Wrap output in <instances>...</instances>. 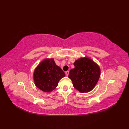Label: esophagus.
I'll return each mask as SVG.
<instances>
[{
  "instance_id": "esophagus-1",
  "label": "esophagus",
  "mask_w": 129,
  "mask_h": 129,
  "mask_svg": "<svg viewBox=\"0 0 129 129\" xmlns=\"http://www.w3.org/2000/svg\"><path fill=\"white\" fill-rule=\"evenodd\" d=\"M69 71H66V72H65V74H66V75H67V76H68V75H69Z\"/></svg>"
}]
</instances>
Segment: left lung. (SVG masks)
Segmentation results:
<instances>
[{"label":"left lung","mask_w":129,"mask_h":129,"mask_svg":"<svg viewBox=\"0 0 129 129\" xmlns=\"http://www.w3.org/2000/svg\"><path fill=\"white\" fill-rule=\"evenodd\" d=\"M75 68L69 72L68 77L73 86L82 93L90 91L95 87L101 75L99 66L88 57H82L74 63Z\"/></svg>","instance_id":"left-lung-1"}]
</instances>
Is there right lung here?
I'll list each match as a JSON object with an SVG mask.
<instances>
[{
    "instance_id": "obj_1",
    "label": "right lung",
    "mask_w": 129,
    "mask_h": 129,
    "mask_svg": "<svg viewBox=\"0 0 129 129\" xmlns=\"http://www.w3.org/2000/svg\"><path fill=\"white\" fill-rule=\"evenodd\" d=\"M64 76V73L55 64L53 58H46L41 61L33 74L36 86L47 92L53 91L57 86L58 81Z\"/></svg>"
}]
</instances>
